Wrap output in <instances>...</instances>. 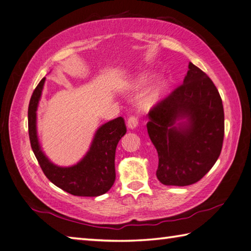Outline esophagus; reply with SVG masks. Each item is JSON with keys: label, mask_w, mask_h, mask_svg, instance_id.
<instances>
[{"label": "esophagus", "mask_w": 251, "mask_h": 251, "mask_svg": "<svg viewBox=\"0 0 251 251\" xmlns=\"http://www.w3.org/2000/svg\"><path fill=\"white\" fill-rule=\"evenodd\" d=\"M127 125H128L130 129L136 128V127H137V125H138V118L136 116H130L128 120H127Z\"/></svg>", "instance_id": "34e87169"}]
</instances>
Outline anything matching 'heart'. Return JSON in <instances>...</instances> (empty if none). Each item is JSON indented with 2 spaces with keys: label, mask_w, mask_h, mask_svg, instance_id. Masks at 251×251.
Here are the masks:
<instances>
[{
  "label": "heart",
  "mask_w": 251,
  "mask_h": 251,
  "mask_svg": "<svg viewBox=\"0 0 251 251\" xmlns=\"http://www.w3.org/2000/svg\"><path fill=\"white\" fill-rule=\"evenodd\" d=\"M165 82L158 81L157 83L152 85V88L148 91L147 94L143 98V100H141V105L148 108L151 107L153 104H156L159 101V99H160L163 90H165Z\"/></svg>",
  "instance_id": "b5f03b06"
}]
</instances>
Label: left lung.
Returning a JSON list of instances; mask_svg holds the SVG:
<instances>
[{
  "instance_id": "8db88e82",
  "label": "left lung",
  "mask_w": 251,
  "mask_h": 251,
  "mask_svg": "<svg viewBox=\"0 0 251 251\" xmlns=\"http://www.w3.org/2000/svg\"><path fill=\"white\" fill-rule=\"evenodd\" d=\"M185 117L188 124L176 127V121ZM148 118L162 184L197 183L215 165L224 140V107L215 84L192 62L183 83L154 104Z\"/></svg>"
}]
</instances>
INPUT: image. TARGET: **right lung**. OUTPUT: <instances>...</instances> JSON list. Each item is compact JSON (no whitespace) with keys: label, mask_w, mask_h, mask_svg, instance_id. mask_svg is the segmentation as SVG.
Listing matches in <instances>:
<instances>
[{"label":"right lung","mask_w":251,"mask_h":251,"mask_svg":"<svg viewBox=\"0 0 251 251\" xmlns=\"http://www.w3.org/2000/svg\"><path fill=\"white\" fill-rule=\"evenodd\" d=\"M45 79L34 90L28 105V134L31 149L40 168L49 181L58 188L76 197H99L106 193L115 181V151L118 141L126 134L123 117L102 125L91 145L90 150L75 166L62 168L54 166L40 149L36 131V111L42 95Z\"/></svg>","instance_id":"add662e5"}]
</instances>
